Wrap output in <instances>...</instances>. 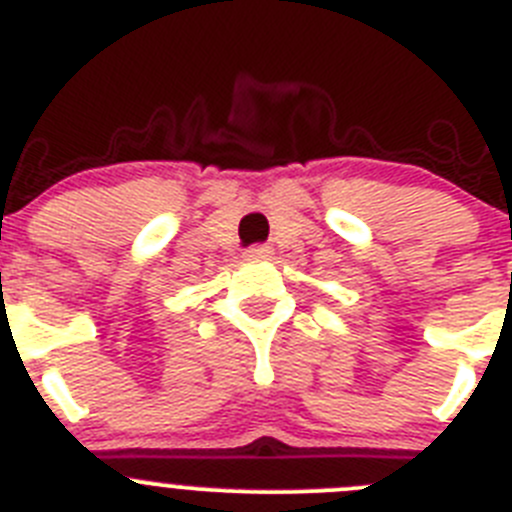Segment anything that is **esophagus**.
Wrapping results in <instances>:
<instances>
[{"label": "esophagus", "instance_id": "esophagus-1", "mask_svg": "<svg viewBox=\"0 0 512 512\" xmlns=\"http://www.w3.org/2000/svg\"><path fill=\"white\" fill-rule=\"evenodd\" d=\"M247 260H267L270 257V247L267 245H252L245 250Z\"/></svg>", "mask_w": 512, "mask_h": 512}]
</instances>
